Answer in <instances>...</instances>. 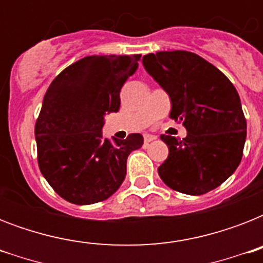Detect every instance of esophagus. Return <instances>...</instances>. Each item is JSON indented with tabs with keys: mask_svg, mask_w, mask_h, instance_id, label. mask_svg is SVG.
<instances>
[{
	"mask_svg": "<svg viewBox=\"0 0 263 263\" xmlns=\"http://www.w3.org/2000/svg\"><path fill=\"white\" fill-rule=\"evenodd\" d=\"M157 138L154 135H144V143L147 144V143H150V142H153V140H156Z\"/></svg>",
	"mask_w": 263,
	"mask_h": 263,
	"instance_id": "1",
	"label": "esophagus"
}]
</instances>
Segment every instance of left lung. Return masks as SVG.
<instances>
[{
    "instance_id": "1",
    "label": "left lung",
    "mask_w": 263,
    "mask_h": 263,
    "mask_svg": "<svg viewBox=\"0 0 263 263\" xmlns=\"http://www.w3.org/2000/svg\"><path fill=\"white\" fill-rule=\"evenodd\" d=\"M143 67L169 95V117L187 129L183 140L161 136L169 156L158 175L169 188L187 195L212 191L236 171L243 156L247 123L236 88L191 51L150 53Z\"/></svg>"
}]
</instances>
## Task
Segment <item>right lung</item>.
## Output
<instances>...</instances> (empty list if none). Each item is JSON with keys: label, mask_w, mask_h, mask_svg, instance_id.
<instances>
[{"label": "right lung", "mask_w": 263, "mask_h": 263, "mask_svg": "<svg viewBox=\"0 0 263 263\" xmlns=\"http://www.w3.org/2000/svg\"><path fill=\"white\" fill-rule=\"evenodd\" d=\"M140 54L87 55L65 68L47 88L35 124L38 164L51 188L68 202L107 199L127 175V158L143 144L131 134L110 142L105 116L120 109V90Z\"/></svg>", "instance_id": "obj_1"}]
</instances>
